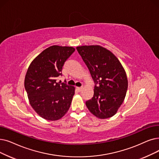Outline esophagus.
<instances>
[{"instance_id": "obj_1", "label": "esophagus", "mask_w": 159, "mask_h": 159, "mask_svg": "<svg viewBox=\"0 0 159 159\" xmlns=\"http://www.w3.org/2000/svg\"><path fill=\"white\" fill-rule=\"evenodd\" d=\"M77 89L78 90V92H81L82 88V87H77Z\"/></svg>"}]
</instances>
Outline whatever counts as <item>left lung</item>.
<instances>
[{"label":"left lung","instance_id":"8db88e82","mask_svg":"<svg viewBox=\"0 0 159 159\" xmlns=\"http://www.w3.org/2000/svg\"><path fill=\"white\" fill-rule=\"evenodd\" d=\"M77 50L95 82L93 96L86 105L97 118H110L125 98L128 88L125 71L115 55L100 45L79 46Z\"/></svg>","mask_w":159,"mask_h":159}]
</instances>
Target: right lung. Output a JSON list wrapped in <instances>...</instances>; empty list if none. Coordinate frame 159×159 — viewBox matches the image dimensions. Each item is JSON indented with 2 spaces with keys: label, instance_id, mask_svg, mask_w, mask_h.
<instances>
[{
  "label": "right lung",
  "instance_id": "right-lung-1",
  "mask_svg": "<svg viewBox=\"0 0 159 159\" xmlns=\"http://www.w3.org/2000/svg\"><path fill=\"white\" fill-rule=\"evenodd\" d=\"M75 51L72 47L51 46L34 58L28 68L25 88L31 107L43 119L60 120L70 107L75 87L56 81Z\"/></svg>",
  "mask_w": 159,
  "mask_h": 159
}]
</instances>
